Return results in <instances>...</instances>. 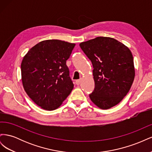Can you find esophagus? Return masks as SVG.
Instances as JSON below:
<instances>
[{"mask_svg":"<svg viewBox=\"0 0 152 152\" xmlns=\"http://www.w3.org/2000/svg\"><path fill=\"white\" fill-rule=\"evenodd\" d=\"M75 84L77 85V86H79L80 84V80L79 79V80H77L76 81H75Z\"/></svg>","mask_w":152,"mask_h":152,"instance_id":"esophagus-1","label":"esophagus"}]
</instances>
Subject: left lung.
Wrapping results in <instances>:
<instances>
[{"instance_id":"8db88e82","label":"left lung","mask_w":152,"mask_h":152,"mask_svg":"<svg viewBox=\"0 0 152 152\" xmlns=\"http://www.w3.org/2000/svg\"><path fill=\"white\" fill-rule=\"evenodd\" d=\"M80 47L93 64L94 89L89 98L107 110L120 103L129 91L135 77L132 53L116 39L98 37Z\"/></svg>"}]
</instances>
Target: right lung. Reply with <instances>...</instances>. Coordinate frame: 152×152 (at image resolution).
Listing matches in <instances>:
<instances>
[{
	"mask_svg": "<svg viewBox=\"0 0 152 152\" xmlns=\"http://www.w3.org/2000/svg\"><path fill=\"white\" fill-rule=\"evenodd\" d=\"M75 45L59 40H43L31 48L23 59V88L44 110L50 111L60 107L73 88L66 61Z\"/></svg>",
	"mask_w": 152,
	"mask_h": 152,
	"instance_id": "1",
	"label": "right lung"
}]
</instances>
